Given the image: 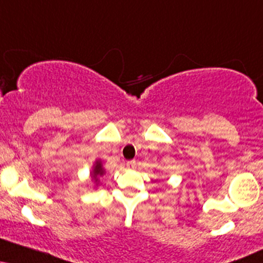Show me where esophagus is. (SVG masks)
Listing matches in <instances>:
<instances>
[{"mask_svg":"<svg viewBox=\"0 0 263 263\" xmlns=\"http://www.w3.org/2000/svg\"><path fill=\"white\" fill-rule=\"evenodd\" d=\"M126 166H127V169H135L136 162H135V160H129V162L126 163Z\"/></svg>","mask_w":263,"mask_h":263,"instance_id":"1","label":"esophagus"}]
</instances>
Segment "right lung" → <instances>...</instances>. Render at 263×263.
I'll use <instances>...</instances> for the list:
<instances>
[{"instance_id": "obj_1", "label": "right lung", "mask_w": 263, "mask_h": 263, "mask_svg": "<svg viewBox=\"0 0 263 263\" xmlns=\"http://www.w3.org/2000/svg\"><path fill=\"white\" fill-rule=\"evenodd\" d=\"M104 173H105V170L103 169V165H101V162H96L94 164V169H93V173H91V178L96 180V182L99 181V176L104 175Z\"/></svg>"}]
</instances>
